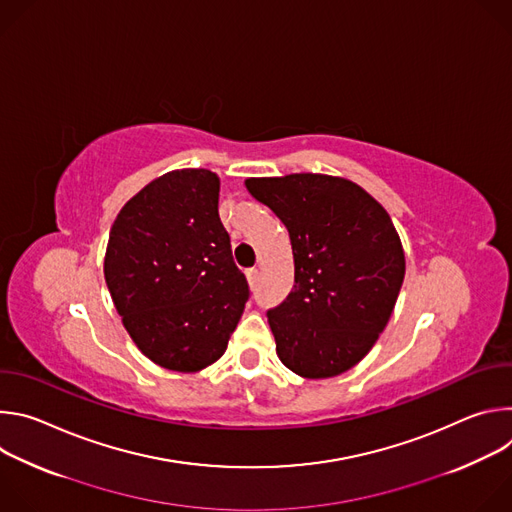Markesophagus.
Returning <instances> with one entry per match:
<instances>
[{
	"label": "esophagus",
	"mask_w": 512,
	"mask_h": 512,
	"mask_svg": "<svg viewBox=\"0 0 512 512\" xmlns=\"http://www.w3.org/2000/svg\"><path fill=\"white\" fill-rule=\"evenodd\" d=\"M245 275H247L249 285H251V287H255V285H257V279H259V271H257V267H249V269L245 271Z\"/></svg>",
	"instance_id": "obj_1"
}]
</instances>
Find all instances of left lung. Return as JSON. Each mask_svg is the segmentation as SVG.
Wrapping results in <instances>:
<instances>
[{"instance_id": "left-lung-1", "label": "left lung", "mask_w": 512, "mask_h": 512, "mask_svg": "<svg viewBox=\"0 0 512 512\" xmlns=\"http://www.w3.org/2000/svg\"><path fill=\"white\" fill-rule=\"evenodd\" d=\"M285 225L294 287L267 310L279 360L304 379L346 373L385 330L405 277L387 210L358 184L326 174L249 178Z\"/></svg>"}]
</instances>
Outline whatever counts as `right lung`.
Masks as SVG:
<instances>
[{"instance_id": "add662e5", "label": "right lung", "mask_w": 512, "mask_h": 512, "mask_svg": "<svg viewBox=\"0 0 512 512\" xmlns=\"http://www.w3.org/2000/svg\"><path fill=\"white\" fill-rule=\"evenodd\" d=\"M210 170L168 172L117 214L105 281L125 330L160 367L196 373L227 350L249 283L218 216Z\"/></svg>"}]
</instances>
